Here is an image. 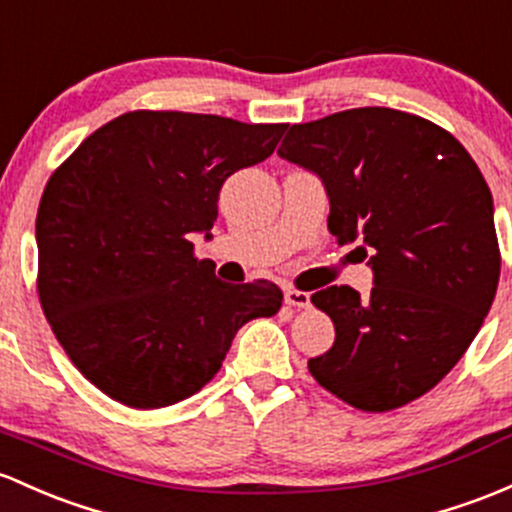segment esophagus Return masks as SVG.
Segmentation results:
<instances>
[{
	"mask_svg": "<svg viewBox=\"0 0 512 512\" xmlns=\"http://www.w3.org/2000/svg\"><path fill=\"white\" fill-rule=\"evenodd\" d=\"M285 302H288L290 307H307V305H310V295L302 293V290L288 288V290H285Z\"/></svg>",
	"mask_w": 512,
	"mask_h": 512,
	"instance_id": "1",
	"label": "esophagus"
}]
</instances>
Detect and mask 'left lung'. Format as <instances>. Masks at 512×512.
I'll return each mask as SVG.
<instances>
[{"label": "left lung", "instance_id": "8db88e82", "mask_svg": "<svg viewBox=\"0 0 512 512\" xmlns=\"http://www.w3.org/2000/svg\"><path fill=\"white\" fill-rule=\"evenodd\" d=\"M278 156L329 197V232L368 256L361 298L329 285L312 305L334 322L332 349L307 361L344 403L386 412L437 386L464 356L496 298L493 197L449 131L415 114L361 107L293 124Z\"/></svg>", "mask_w": 512, "mask_h": 512}]
</instances>
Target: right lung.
I'll list each match as a JSON object with an SVG mask.
<instances>
[{
  "instance_id": "1",
  "label": "right lung",
  "mask_w": 512,
  "mask_h": 512,
  "mask_svg": "<svg viewBox=\"0 0 512 512\" xmlns=\"http://www.w3.org/2000/svg\"><path fill=\"white\" fill-rule=\"evenodd\" d=\"M285 124L129 112L87 136L43 190L38 298L78 371L129 408L190 398L234 334L280 310L276 283H224L192 256L224 180L276 151Z\"/></svg>"
}]
</instances>
